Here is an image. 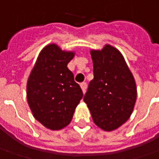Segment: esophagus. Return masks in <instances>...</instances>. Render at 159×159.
Masks as SVG:
<instances>
[{
    "label": "esophagus",
    "instance_id": "obj_1",
    "mask_svg": "<svg viewBox=\"0 0 159 159\" xmlns=\"http://www.w3.org/2000/svg\"><path fill=\"white\" fill-rule=\"evenodd\" d=\"M80 86H81V88H82L83 92L85 93V92H86V90H87V84H86V83H82V84H80Z\"/></svg>",
    "mask_w": 159,
    "mask_h": 159
}]
</instances>
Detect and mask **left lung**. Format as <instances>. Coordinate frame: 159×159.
Wrapping results in <instances>:
<instances>
[{
    "instance_id": "obj_1",
    "label": "left lung",
    "mask_w": 159,
    "mask_h": 159,
    "mask_svg": "<svg viewBox=\"0 0 159 159\" xmlns=\"http://www.w3.org/2000/svg\"><path fill=\"white\" fill-rule=\"evenodd\" d=\"M94 78L89 84L84 101L98 128L112 131L132 114L136 100V85L124 57L115 47L106 45L91 50Z\"/></svg>"
}]
</instances>
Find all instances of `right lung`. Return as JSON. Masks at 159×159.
<instances>
[{
	"label": "right lung",
	"instance_id": "add662e5",
	"mask_svg": "<svg viewBox=\"0 0 159 159\" xmlns=\"http://www.w3.org/2000/svg\"><path fill=\"white\" fill-rule=\"evenodd\" d=\"M74 52L49 44L39 52L27 82V101L38 121L51 130L67 127L84 96L68 69Z\"/></svg>",
	"mask_w": 159,
	"mask_h": 159
}]
</instances>
